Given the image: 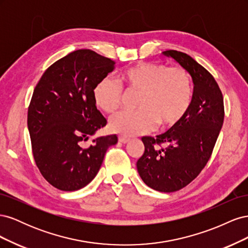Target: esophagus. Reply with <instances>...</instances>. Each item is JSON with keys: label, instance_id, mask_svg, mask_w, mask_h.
I'll return each mask as SVG.
<instances>
[{"label": "esophagus", "instance_id": "34e87169", "mask_svg": "<svg viewBox=\"0 0 248 248\" xmlns=\"http://www.w3.org/2000/svg\"><path fill=\"white\" fill-rule=\"evenodd\" d=\"M118 140H119V141H121V142H128L129 141V139L128 138H126V137H123V136H119V138H118Z\"/></svg>", "mask_w": 248, "mask_h": 248}]
</instances>
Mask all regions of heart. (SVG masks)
Segmentation results:
<instances>
[{
  "label": "heart",
  "mask_w": 248,
  "mask_h": 248,
  "mask_svg": "<svg viewBox=\"0 0 248 248\" xmlns=\"http://www.w3.org/2000/svg\"><path fill=\"white\" fill-rule=\"evenodd\" d=\"M118 79L126 91L140 92L138 110L121 111L109 121L111 131L138 136L175 126L188 114L193 100V87L188 71L183 67L162 63H140L119 73ZM93 100L103 111L111 114L122 100V88L108 78L93 88Z\"/></svg>",
  "instance_id": "heart-1"
}]
</instances>
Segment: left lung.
Returning a JSON list of instances; mask_svg holds the SVG:
<instances>
[{
  "instance_id": "left-lung-1",
  "label": "left lung",
  "mask_w": 248,
  "mask_h": 248,
  "mask_svg": "<svg viewBox=\"0 0 248 248\" xmlns=\"http://www.w3.org/2000/svg\"><path fill=\"white\" fill-rule=\"evenodd\" d=\"M163 55L176 60L191 76L193 100L181 122L155 139L141 138L145 152L137 168L152 189L174 192L196 179L211 157L223 124L224 107L216 80L196 60L172 49Z\"/></svg>"
}]
</instances>
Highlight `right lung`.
<instances>
[{
  "label": "right lung",
  "instance_id": "right-lung-1",
  "mask_svg": "<svg viewBox=\"0 0 248 248\" xmlns=\"http://www.w3.org/2000/svg\"><path fill=\"white\" fill-rule=\"evenodd\" d=\"M115 64L91 49H78L50 65L34 89L28 108L33 156L43 178L60 190L88 185L108 147L117 144L112 134L84 147V141L107 125L92 92Z\"/></svg>",
  "mask_w": 248,
  "mask_h": 248
}]
</instances>
